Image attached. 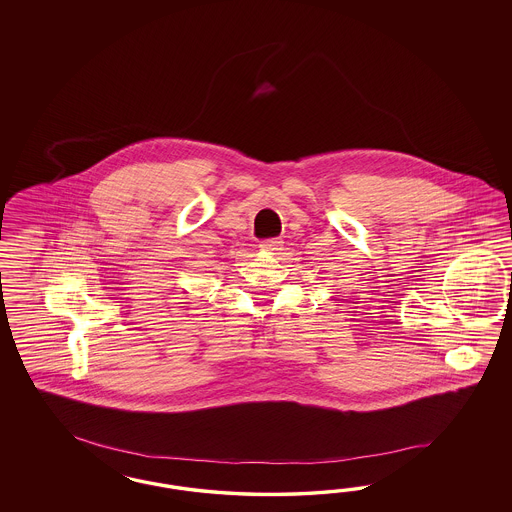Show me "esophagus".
Wrapping results in <instances>:
<instances>
[{
    "label": "esophagus",
    "instance_id": "esophagus-1",
    "mask_svg": "<svg viewBox=\"0 0 512 512\" xmlns=\"http://www.w3.org/2000/svg\"><path fill=\"white\" fill-rule=\"evenodd\" d=\"M281 244H283V240L281 238H268V240H263L259 246L264 251H278L281 248Z\"/></svg>",
    "mask_w": 512,
    "mask_h": 512
}]
</instances>
